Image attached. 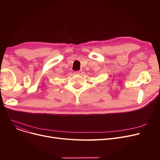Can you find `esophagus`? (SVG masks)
Instances as JSON below:
<instances>
[{
    "mask_svg": "<svg viewBox=\"0 0 160 160\" xmlns=\"http://www.w3.org/2000/svg\"><path fill=\"white\" fill-rule=\"evenodd\" d=\"M83 71H82V70H79V71H75L74 72V73L76 74H83Z\"/></svg>",
    "mask_w": 160,
    "mask_h": 160,
    "instance_id": "obj_1",
    "label": "esophagus"
}]
</instances>
